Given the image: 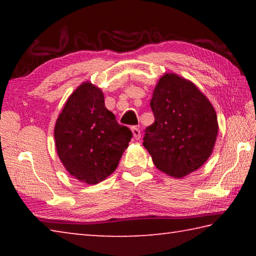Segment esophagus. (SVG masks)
I'll return each instance as SVG.
<instances>
[{"label":"esophagus","instance_id":"obj_1","mask_svg":"<svg viewBox=\"0 0 256 256\" xmlns=\"http://www.w3.org/2000/svg\"><path fill=\"white\" fill-rule=\"evenodd\" d=\"M132 133H133V136L134 138H136V140H138V138H141V133H140V128H136V126H132Z\"/></svg>","mask_w":256,"mask_h":256}]
</instances>
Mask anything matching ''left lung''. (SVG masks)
Segmentation results:
<instances>
[{
  "mask_svg": "<svg viewBox=\"0 0 256 256\" xmlns=\"http://www.w3.org/2000/svg\"><path fill=\"white\" fill-rule=\"evenodd\" d=\"M150 107L154 122L146 128L144 146L154 166L182 178L210 157L218 136L214 106L198 86L175 73L160 78Z\"/></svg>",
  "mask_w": 256,
  "mask_h": 256,
  "instance_id": "1",
  "label": "left lung"
}]
</instances>
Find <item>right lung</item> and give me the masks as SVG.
Masks as SVG:
<instances>
[{
	"label": "right lung",
	"mask_w": 256,
	"mask_h": 256,
	"mask_svg": "<svg viewBox=\"0 0 256 256\" xmlns=\"http://www.w3.org/2000/svg\"><path fill=\"white\" fill-rule=\"evenodd\" d=\"M54 136L66 170L84 183L97 184L118 168L132 132L105 107L102 90L86 81L68 97Z\"/></svg>",
	"instance_id": "right-lung-1"
}]
</instances>
